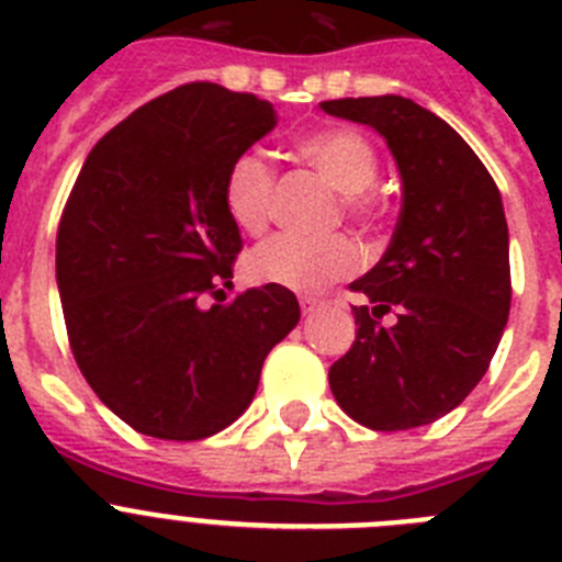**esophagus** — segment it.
Wrapping results in <instances>:
<instances>
[{
  "label": "esophagus",
  "mask_w": 562,
  "mask_h": 562,
  "mask_svg": "<svg viewBox=\"0 0 562 562\" xmlns=\"http://www.w3.org/2000/svg\"><path fill=\"white\" fill-rule=\"evenodd\" d=\"M300 305H302V313H305V316H311V313H316L318 307L325 305V302L316 300V296H300Z\"/></svg>",
  "instance_id": "1"
}]
</instances>
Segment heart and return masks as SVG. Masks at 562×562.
<instances>
[{"mask_svg": "<svg viewBox=\"0 0 562 562\" xmlns=\"http://www.w3.org/2000/svg\"><path fill=\"white\" fill-rule=\"evenodd\" d=\"M296 150L338 193H344V206L350 215H369L372 201L367 190L378 179V159L367 139L350 131H318L296 139ZM271 193L274 173L262 156L244 154L232 161L224 179V206L237 229H244L246 235H260L269 226ZM361 262V249L344 235H277L251 251L246 271L262 285L313 293L356 274Z\"/></svg>", "mask_w": 562, "mask_h": 562, "instance_id": "obj_1", "label": "heart"}]
</instances>
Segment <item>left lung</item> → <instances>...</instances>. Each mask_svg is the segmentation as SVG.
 <instances>
[{"mask_svg": "<svg viewBox=\"0 0 562 562\" xmlns=\"http://www.w3.org/2000/svg\"><path fill=\"white\" fill-rule=\"evenodd\" d=\"M375 128L403 184L375 269L352 282L356 341L330 367L338 406L372 431L428 426L473 392L509 316V232L493 176L451 125L401 94L325 100ZM395 313V325L376 322Z\"/></svg>", "mask_w": 562, "mask_h": 562, "instance_id": "1", "label": "left lung"}]
</instances>
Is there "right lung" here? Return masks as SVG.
Segmentation results:
<instances>
[{
	"instance_id": "add662e5",
	"label": "right lung",
	"mask_w": 562,
	"mask_h": 562,
	"mask_svg": "<svg viewBox=\"0 0 562 562\" xmlns=\"http://www.w3.org/2000/svg\"><path fill=\"white\" fill-rule=\"evenodd\" d=\"M274 125L269 100L187 83L86 156L60 215L55 280L80 372L134 431L176 442L224 431L300 322L296 296L277 285L201 305L244 249L226 170Z\"/></svg>"
}]
</instances>
